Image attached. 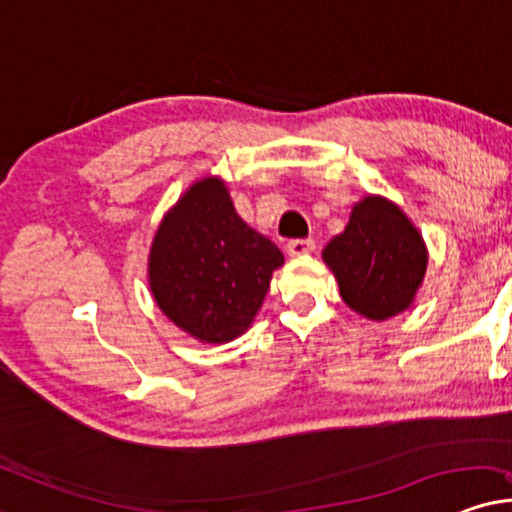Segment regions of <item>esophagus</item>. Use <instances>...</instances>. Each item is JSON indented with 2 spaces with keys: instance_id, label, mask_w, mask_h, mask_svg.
<instances>
[{
  "instance_id": "obj_1",
  "label": "esophagus",
  "mask_w": 512,
  "mask_h": 512,
  "mask_svg": "<svg viewBox=\"0 0 512 512\" xmlns=\"http://www.w3.org/2000/svg\"><path fill=\"white\" fill-rule=\"evenodd\" d=\"M315 249V242L313 239H292V242L287 244V254L289 256H304V254H311Z\"/></svg>"
}]
</instances>
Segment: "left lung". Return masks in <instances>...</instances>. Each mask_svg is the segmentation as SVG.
Here are the masks:
<instances>
[{"label":"left lung","mask_w":512,"mask_h":512,"mask_svg":"<svg viewBox=\"0 0 512 512\" xmlns=\"http://www.w3.org/2000/svg\"><path fill=\"white\" fill-rule=\"evenodd\" d=\"M323 261L351 311L387 320L413 304L427 270V246L399 206L368 194L353 206L344 232L325 246Z\"/></svg>","instance_id":"8db88e82"}]
</instances>
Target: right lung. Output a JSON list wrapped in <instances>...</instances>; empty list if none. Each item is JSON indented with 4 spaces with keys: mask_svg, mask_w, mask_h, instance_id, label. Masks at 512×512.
I'll list each match as a JSON object with an SVG mask.
<instances>
[{
    "mask_svg": "<svg viewBox=\"0 0 512 512\" xmlns=\"http://www.w3.org/2000/svg\"><path fill=\"white\" fill-rule=\"evenodd\" d=\"M282 263V251L237 216L225 182L201 178L156 230L149 287L182 332L204 344H225L254 323Z\"/></svg>",
    "mask_w": 512,
    "mask_h": 512,
    "instance_id": "obj_1",
    "label": "right lung"
}]
</instances>
